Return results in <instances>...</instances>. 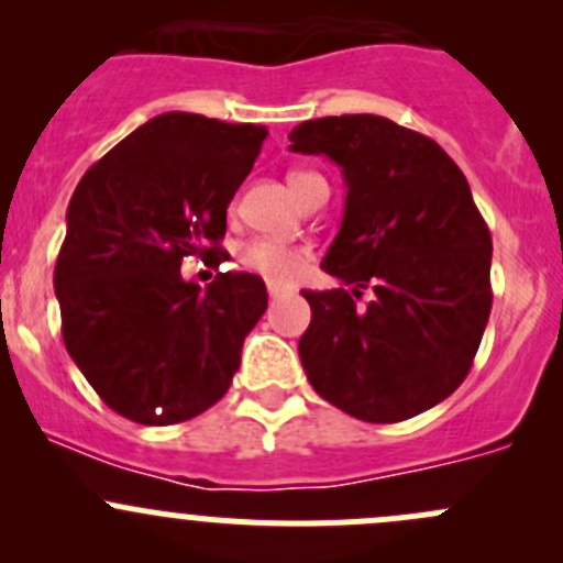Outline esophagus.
Segmentation results:
<instances>
[{
	"label": "esophagus",
	"mask_w": 563,
	"mask_h": 563,
	"mask_svg": "<svg viewBox=\"0 0 563 563\" xmlns=\"http://www.w3.org/2000/svg\"><path fill=\"white\" fill-rule=\"evenodd\" d=\"M280 297H286V288H280V286H275V283H269V299H280Z\"/></svg>",
	"instance_id": "1"
}]
</instances>
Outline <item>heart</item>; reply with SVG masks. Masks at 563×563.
Returning <instances> with one entry per match:
<instances>
[{
    "label": "heart",
    "mask_w": 563,
    "mask_h": 563,
    "mask_svg": "<svg viewBox=\"0 0 563 563\" xmlns=\"http://www.w3.org/2000/svg\"><path fill=\"white\" fill-rule=\"evenodd\" d=\"M313 176H318V174H308V172L291 174V179H288L291 181V190L297 192L299 185L308 179H313ZM240 258L250 272L261 275L264 280L277 283V286L297 280V277L302 275L305 266H308V253H305V250L291 247V245H280V242H272V240L247 242V245L242 247Z\"/></svg>",
    "instance_id": "b5f03b06"
}]
</instances>
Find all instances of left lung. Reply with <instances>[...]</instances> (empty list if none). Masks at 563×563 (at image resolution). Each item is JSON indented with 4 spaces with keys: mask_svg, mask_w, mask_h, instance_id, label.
<instances>
[{
    "mask_svg": "<svg viewBox=\"0 0 563 563\" xmlns=\"http://www.w3.org/2000/svg\"><path fill=\"white\" fill-rule=\"evenodd\" d=\"M288 139L338 163L349 187L321 266L350 288L302 291L308 382L362 422L439 406L468 376L493 305V240L463 172L433 139L376 113L308 119ZM365 287L372 302L356 306Z\"/></svg>",
    "mask_w": 563,
    "mask_h": 563,
    "instance_id": "obj_1",
    "label": "left lung"
}]
</instances>
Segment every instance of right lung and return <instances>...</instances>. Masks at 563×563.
Listing matches in <instances>:
<instances>
[{
    "mask_svg": "<svg viewBox=\"0 0 563 563\" xmlns=\"http://www.w3.org/2000/svg\"><path fill=\"white\" fill-rule=\"evenodd\" d=\"M264 139L261 124L168 111L119 141L73 192L54 269L62 338L106 406L133 422L198 417L240 371L266 310L264 280L218 272L201 288L179 266L187 255L225 261V209Z\"/></svg>",
    "mask_w": 563,
    "mask_h": 563,
    "instance_id": "add662e5",
    "label": "right lung"
}]
</instances>
